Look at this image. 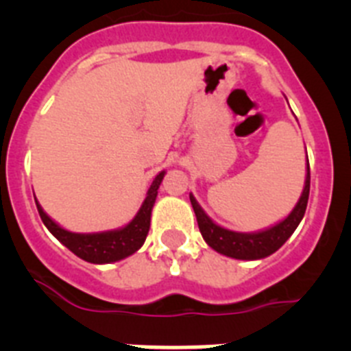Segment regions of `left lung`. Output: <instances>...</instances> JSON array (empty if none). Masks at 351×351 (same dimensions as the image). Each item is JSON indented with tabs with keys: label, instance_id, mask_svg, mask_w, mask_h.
Returning a JSON list of instances; mask_svg holds the SVG:
<instances>
[{
	"label": "left lung",
	"instance_id": "8db88e82",
	"mask_svg": "<svg viewBox=\"0 0 351 351\" xmlns=\"http://www.w3.org/2000/svg\"><path fill=\"white\" fill-rule=\"evenodd\" d=\"M309 181H311V176H309L308 163L306 186H304V191L302 195H300L295 209L291 210V213L288 214V218H285L281 223L274 225L272 228H267V230L256 232V234H239V232L221 228V226L216 225V223L204 213L202 207L198 206V202L195 200L193 195H190L191 206H193L198 228H200V234H202L204 241H206L213 250H216L218 253H221V255L230 256V258L258 260L272 255L274 251H278L285 243H287V239L295 232L300 219L304 218V213H306L309 198Z\"/></svg>",
	"mask_w": 351,
	"mask_h": 351
}]
</instances>
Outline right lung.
<instances>
[{
  "label": "right lung",
  "mask_w": 351,
  "mask_h": 351,
  "mask_svg": "<svg viewBox=\"0 0 351 351\" xmlns=\"http://www.w3.org/2000/svg\"><path fill=\"white\" fill-rule=\"evenodd\" d=\"M163 176H165V172H160L154 178L137 216L132 219V223H128L125 228H119V230L101 232V234H73V232H68L61 228L60 225H56L47 214L43 213L35 198L36 209H38L43 225L47 226L51 234L60 243H63L71 253H75L79 258L91 263L117 262V260L133 255L144 244L149 226H151V210H153L158 188H160Z\"/></svg>",
  "instance_id": "add662e5"
}]
</instances>
